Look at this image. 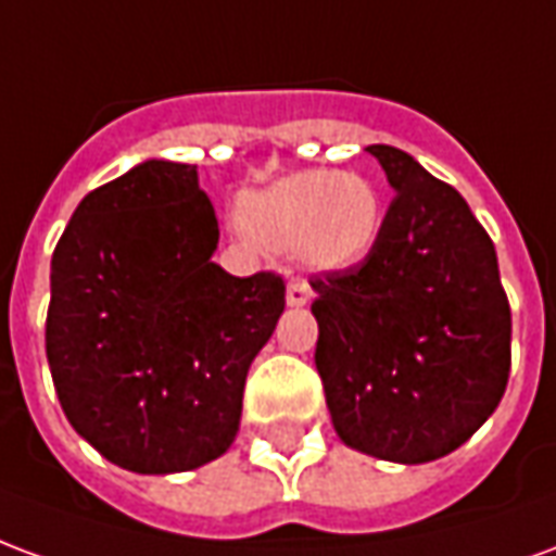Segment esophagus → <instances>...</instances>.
I'll return each mask as SVG.
<instances>
[{
  "mask_svg": "<svg viewBox=\"0 0 556 556\" xmlns=\"http://www.w3.org/2000/svg\"><path fill=\"white\" fill-rule=\"evenodd\" d=\"M286 298H289V306H306V303L313 301V289H309V282H303V279H291Z\"/></svg>",
  "mask_w": 556,
  "mask_h": 556,
  "instance_id": "34e87169",
  "label": "esophagus"
}]
</instances>
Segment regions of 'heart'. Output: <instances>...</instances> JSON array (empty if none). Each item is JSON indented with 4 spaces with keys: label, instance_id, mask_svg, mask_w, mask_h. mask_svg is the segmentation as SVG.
Masks as SVG:
<instances>
[{
    "label": "heart",
    "instance_id": "b5f03b06",
    "mask_svg": "<svg viewBox=\"0 0 556 556\" xmlns=\"http://www.w3.org/2000/svg\"><path fill=\"white\" fill-rule=\"evenodd\" d=\"M387 223L384 195L361 172H291L241 195L238 231L313 270H345L372 253Z\"/></svg>",
    "mask_w": 556,
    "mask_h": 556
}]
</instances>
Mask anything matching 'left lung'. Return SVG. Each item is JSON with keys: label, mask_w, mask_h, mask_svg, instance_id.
<instances>
[{"label": "left lung", "mask_w": 556, "mask_h": 556, "mask_svg": "<svg viewBox=\"0 0 556 556\" xmlns=\"http://www.w3.org/2000/svg\"><path fill=\"white\" fill-rule=\"evenodd\" d=\"M396 190L361 265L309 279L315 366L339 438L422 465L501 405L513 313L497 253L462 193L393 146L366 148Z\"/></svg>", "instance_id": "8db88e82"}]
</instances>
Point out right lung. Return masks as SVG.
<instances>
[{
	"label": "right lung",
	"instance_id": "add662e5",
	"mask_svg": "<svg viewBox=\"0 0 556 556\" xmlns=\"http://www.w3.org/2000/svg\"><path fill=\"white\" fill-rule=\"evenodd\" d=\"M195 166L146 160L91 190L55 243L47 361L67 422L113 465L181 473L238 434L243 384L286 309L274 270L211 262Z\"/></svg>",
	"mask_w": 556,
	"mask_h": 556
}]
</instances>
